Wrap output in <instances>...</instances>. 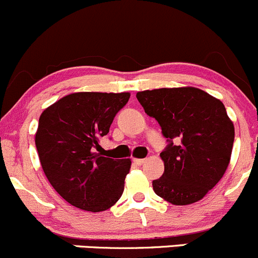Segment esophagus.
Returning <instances> with one entry per match:
<instances>
[{
	"label": "esophagus",
	"mask_w": 258,
	"mask_h": 258,
	"mask_svg": "<svg viewBox=\"0 0 258 258\" xmlns=\"http://www.w3.org/2000/svg\"><path fill=\"white\" fill-rule=\"evenodd\" d=\"M133 161H134V163H137V165H143L146 160L145 159H133Z\"/></svg>",
	"instance_id": "obj_1"
}]
</instances>
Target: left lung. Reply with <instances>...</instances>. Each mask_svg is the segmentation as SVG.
<instances>
[{
	"label": "left lung",
	"instance_id": "obj_1",
	"mask_svg": "<svg viewBox=\"0 0 258 258\" xmlns=\"http://www.w3.org/2000/svg\"><path fill=\"white\" fill-rule=\"evenodd\" d=\"M137 98L170 141L160 154L165 172L152 181L155 193L174 206L201 201L231 159L235 128L223 102L190 86L141 91Z\"/></svg>",
	"mask_w": 258,
	"mask_h": 258
}]
</instances>
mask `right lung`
<instances>
[{
  "instance_id": "right-lung-1",
  "label": "right lung",
  "mask_w": 258,
  "mask_h": 258,
  "mask_svg": "<svg viewBox=\"0 0 258 258\" xmlns=\"http://www.w3.org/2000/svg\"><path fill=\"white\" fill-rule=\"evenodd\" d=\"M129 97V92H75L40 114L35 146L41 168L71 206L103 212L123 195L132 160L101 156L95 149Z\"/></svg>"
}]
</instances>
